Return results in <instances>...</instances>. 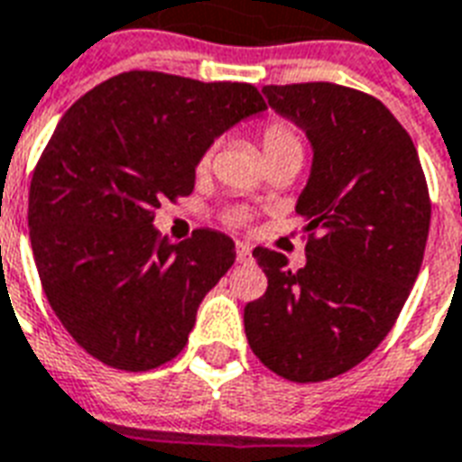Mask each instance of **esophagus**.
Segmentation results:
<instances>
[{"instance_id":"34e87169","label":"esophagus","mask_w":462,"mask_h":462,"mask_svg":"<svg viewBox=\"0 0 462 462\" xmlns=\"http://www.w3.org/2000/svg\"><path fill=\"white\" fill-rule=\"evenodd\" d=\"M252 259V246L246 245V242H237V262L246 263Z\"/></svg>"}]
</instances>
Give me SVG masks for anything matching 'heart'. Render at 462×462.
<instances>
[{
  "label": "heart",
  "mask_w": 462,
  "mask_h": 462,
  "mask_svg": "<svg viewBox=\"0 0 462 462\" xmlns=\"http://www.w3.org/2000/svg\"><path fill=\"white\" fill-rule=\"evenodd\" d=\"M262 152L263 160H271V157H283V154H300L302 157V143L298 130L286 121H271L263 125L262 130ZM210 162H213V150L208 147L203 150L196 162V174H206L210 169ZM225 223L230 227H242V225L249 223V213L246 210H232L225 216Z\"/></svg>",
  "instance_id": "1"
}]
</instances>
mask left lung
Wrapping results in <instances>:
<instances>
[{
	"instance_id": "obj_1",
	"label": "left lung",
	"mask_w": 462,
	"mask_h": 462,
	"mask_svg": "<svg viewBox=\"0 0 462 462\" xmlns=\"http://www.w3.org/2000/svg\"><path fill=\"white\" fill-rule=\"evenodd\" d=\"M262 91L315 157L295 206L308 262L295 271L256 246L269 288L246 302V341L281 378L322 383L371 356L402 312L427 249V176L410 133L371 94L332 82Z\"/></svg>"
}]
</instances>
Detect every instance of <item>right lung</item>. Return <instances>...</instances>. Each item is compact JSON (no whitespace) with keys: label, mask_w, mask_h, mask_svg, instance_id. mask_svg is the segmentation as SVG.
Instances as JSON below:
<instances>
[{"label":"right lung","mask_w":462,"mask_h":462,"mask_svg":"<svg viewBox=\"0 0 462 462\" xmlns=\"http://www.w3.org/2000/svg\"><path fill=\"white\" fill-rule=\"evenodd\" d=\"M263 108L252 84L133 69L60 118L33 169L28 227L45 298L89 356L140 373L181 354L235 242L203 227L171 245L154 210L189 196L200 152Z\"/></svg>","instance_id":"add662e5"}]
</instances>
